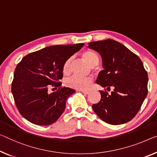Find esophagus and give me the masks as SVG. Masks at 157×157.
I'll list each match as a JSON object with an SVG mask.
<instances>
[{"mask_svg": "<svg viewBox=\"0 0 157 157\" xmlns=\"http://www.w3.org/2000/svg\"><path fill=\"white\" fill-rule=\"evenodd\" d=\"M79 92H82L83 94H88L90 93V91L86 90H79Z\"/></svg>", "mask_w": 157, "mask_h": 157, "instance_id": "esophagus-1", "label": "esophagus"}]
</instances>
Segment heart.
<instances>
[{"instance_id": "b5f03b06", "label": "heart", "mask_w": 157, "mask_h": 157, "mask_svg": "<svg viewBox=\"0 0 157 157\" xmlns=\"http://www.w3.org/2000/svg\"><path fill=\"white\" fill-rule=\"evenodd\" d=\"M82 56L84 60L92 67L97 65L99 63V56L94 51L88 49V50L84 51ZM72 60V58H69L64 63L63 66V72L64 74H68L71 71ZM92 82L93 79L91 78H80L78 76H72L66 79L65 84L71 88L75 89L78 90H86L92 83Z\"/></svg>"}]
</instances>
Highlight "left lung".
Segmentation results:
<instances>
[{"mask_svg":"<svg viewBox=\"0 0 157 157\" xmlns=\"http://www.w3.org/2000/svg\"><path fill=\"white\" fill-rule=\"evenodd\" d=\"M88 47L101 56L104 70L97 84L110 90L111 94L99 91L101 100L92 105L95 113L111 125H121L132 120L138 113L147 94L148 77L140 58L113 39L89 43Z\"/></svg>","mask_w":157,"mask_h":157,"instance_id":"8db88e82","label":"left lung"}]
</instances>
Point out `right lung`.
I'll list each match as a JSON object with an SVG mask.
<instances>
[{"label":"right lung","mask_w":157,"mask_h":157,"mask_svg":"<svg viewBox=\"0 0 157 157\" xmlns=\"http://www.w3.org/2000/svg\"><path fill=\"white\" fill-rule=\"evenodd\" d=\"M84 44L48 46L25 56L17 64L12 94L19 112L26 120L38 125H48L63 113L67 99L75 90L60 87L63 66ZM51 86L59 89L50 94L48 89Z\"/></svg>","instance_id":"right-lung-1"}]
</instances>
